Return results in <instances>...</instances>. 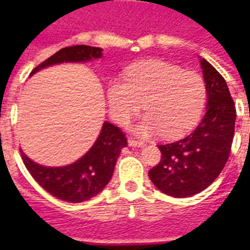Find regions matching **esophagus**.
Instances as JSON below:
<instances>
[{
    "mask_svg": "<svg viewBox=\"0 0 250 250\" xmlns=\"http://www.w3.org/2000/svg\"><path fill=\"white\" fill-rule=\"evenodd\" d=\"M127 144H129V146H134V147H143V146H144V143H141V141H138V140H135V139H132V138H129V140H127Z\"/></svg>",
    "mask_w": 250,
    "mask_h": 250,
    "instance_id": "esophagus-1",
    "label": "esophagus"
}]
</instances>
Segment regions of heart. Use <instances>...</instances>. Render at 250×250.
<instances>
[{
  "label": "heart",
  "mask_w": 250,
  "mask_h": 250,
  "mask_svg": "<svg viewBox=\"0 0 250 250\" xmlns=\"http://www.w3.org/2000/svg\"><path fill=\"white\" fill-rule=\"evenodd\" d=\"M125 81H110L106 100L111 118L120 125L129 123L141 109L146 111L132 126L141 138L159 134L176 139L199 121L207 101V86L200 75L163 60H145L127 66Z\"/></svg>",
  "instance_id": "b5f03b06"
}]
</instances>
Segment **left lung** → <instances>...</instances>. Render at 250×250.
I'll list each match as a JSON object with an SVG mask.
<instances>
[{"instance_id":"obj_1","label":"left lung","mask_w":250,"mask_h":250,"mask_svg":"<svg viewBox=\"0 0 250 250\" xmlns=\"http://www.w3.org/2000/svg\"><path fill=\"white\" fill-rule=\"evenodd\" d=\"M207 86V111L195 130L171 144L159 145L163 159L149 171L152 184L174 198L207 189L222 173L230 152L235 106L222 75L200 59Z\"/></svg>"}]
</instances>
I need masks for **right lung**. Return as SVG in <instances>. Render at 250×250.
I'll list each match as a JSON object with an SVG mask.
<instances>
[{
  "label": "right lung",
  "instance_id": "obj_1",
  "mask_svg": "<svg viewBox=\"0 0 250 250\" xmlns=\"http://www.w3.org/2000/svg\"><path fill=\"white\" fill-rule=\"evenodd\" d=\"M103 57V48L77 45L57 51L40 63L30 76L42 68L67 62H89ZM127 140L112 124H103L98 139L85 155L65 167H45L31 160L21 150L22 160L32 178L51 195L63 202L81 203L104 190L112 178L115 164Z\"/></svg>",
  "mask_w": 250,
  "mask_h": 250
}]
</instances>
